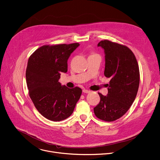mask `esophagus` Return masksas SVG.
<instances>
[{
  "label": "esophagus",
  "mask_w": 160,
  "mask_h": 160,
  "mask_svg": "<svg viewBox=\"0 0 160 160\" xmlns=\"http://www.w3.org/2000/svg\"><path fill=\"white\" fill-rule=\"evenodd\" d=\"M83 92H84V93H89V92H91V91L88 90V89H83Z\"/></svg>",
  "instance_id": "1"
}]
</instances>
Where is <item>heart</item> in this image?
<instances>
[{
  "instance_id": "b5f03b06",
  "label": "heart",
  "mask_w": 160,
  "mask_h": 160,
  "mask_svg": "<svg viewBox=\"0 0 160 160\" xmlns=\"http://www.w3.org/2000/svg\"><path fill=\"white\" fill-rule=\"evenodd\" d=\"M92 55H93V54H92Z\"/></svg>"
}]
</instances>
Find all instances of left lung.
<instances>
[{"label": "left lung", "mask_w": 160, "mask_h": 160, "mask_svg": "<svg viewBox=\"0 0 160 160\" xmlns=\"http://www.w3.org/2000/svg\"><path fill=\"white\" fill-rule=\"evenodd\" d=\"M98 47L104 50V75L110 81L107 96L98 93L100 101L94 112L98 119L111 122L124 115L135 101L140 82L139 68L134 53L126 46L103 40Z\"/></svg>", "instance_id": "left-lung-1"}]
</instances>
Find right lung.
Wrapping results in <instances>:
<instances>
[{"mask_svg":"<svg viewBox=\"0 0 160 160\" xmlns=\"http://www.w3.org/2000/svg\"><path fill=\"white\" fill-rule=\"evenodd\" d=\"M79 43L44 45L29 57L26 69L28 94L38 111L52 121H61L73 112L82 94L78 87L61 85V72L68 71V60Z\"/></svg>","mask_w":160,"mask_h":160,"instance_id":"1","label":"right lung"}]
</instances>
